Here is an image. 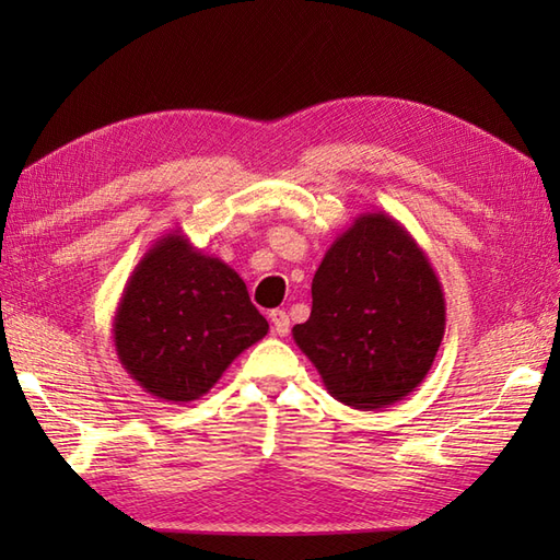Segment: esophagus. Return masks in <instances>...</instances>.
I'll list each match as a JSON object with an SVG mask.
<instances>
[{"instance_id": "1", "label": "esophagus", "mask_w": 560, "mask_h": 560, "mask_svg": "<svg viewBox=\"0 0 560 560\" xmlns=\"http://www.w3.org/2000/svg\"><path fill=\"white\" fill-rule=\"evenodd\" d=\"M269 323H271L273 337H287L289 335L291 323H289V315L283 313V311H271L269 313Z\"/></svg>"}]
</instances>
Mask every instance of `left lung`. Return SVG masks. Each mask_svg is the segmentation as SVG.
Listing matches in <instances>:
<instances>
[{"label": "left lung", "mask_w": 560, "mask_h": 560, "mask_svg": "<svg viewBox=\"0 0 560 560\" xmlns=\"http://www.w3.org/2000/svg\"><path fill=\"white\" fill-rule=\"evenodd\" d=\"M445 335V295L413 235L365 211L329 245L313 279V311L293 341L327 392L373 411L419 387Z\"/></svg>", "instance_id": "obj_1"}]
</instances>
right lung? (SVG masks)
Instances as JSON below:
<instances>
[{
	"label": "right lung",
	"instance_id": "add662e5",
	"mask_svg": "<svg viewBox=\"0 0 560 560\" xmlns=\"http://www.w3.org/2000/svg\"><path fill=\"white\" fill-rule=\"evenodd\" d=\"M267 331L237 271L201 253L180 229L139 259L113 317L115 351L129 377L171 404L205 397Z\"/></svg>",
	"mask_w": 560,
	"mask_h": 560
}]
</instances>
